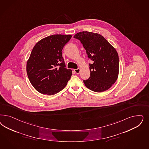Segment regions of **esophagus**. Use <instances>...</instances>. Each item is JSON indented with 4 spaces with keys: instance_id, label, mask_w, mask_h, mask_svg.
<instances>
[{
    "instance_id": "esophagus-1",
    "label": "esophagus",
    "mask_w": 149,
    "mask_h": 149,
    "mask_svg": "<svg viewBox=\"0 0 149 149\" xmlns=\"http://www.w3.org/2000/svg\"><path fill=\"white\" fill-rule=\"evenodd\" d=\"M80 71L81 70L79 68H78V69H75L74 70V71L76 73V74H79L80 73Z\"/></svg>"
}]
</instances>
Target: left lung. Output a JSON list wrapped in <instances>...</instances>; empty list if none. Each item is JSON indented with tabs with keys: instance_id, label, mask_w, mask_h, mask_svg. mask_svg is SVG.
<instances>
[{
	"instance_id": "obj_1",
	"label": "left lung",
	"mask_w": 149,
	"mask_h": 149,
	"mask_svg": "<svg viewBox=\"0 0 149 149\" xmlns=\"http://www.w3.org/2000/svg\"><path fill=\"white\" fill-rule=\"evenodd\" d=\"M74 38L79 39L86 50L91 76L83 82L86 88L98 93L110 88L117 81L119 73V58L114 48L100 34L88 31L77 33Z\"/></svg>"
}]
</instances>
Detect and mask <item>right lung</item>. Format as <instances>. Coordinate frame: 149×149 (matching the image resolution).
<instances>
[{"label": "right lung", "mask_w": 149, "mask_h": 149, "mask_svg": "<svg viewBox=\"0 0 149 149\" xmlns=\"http://www.w3.org/2000/svg\"><path fill=\"white\" fill-rule=\"evenodd\" d=\"M71 35L54 34L41 39L34 45L27 62L29 80L36 91L54 95L66 86L72 76L67 69L62 50Z\"/></svg>", "instance_id": "1"}]
</instances>
